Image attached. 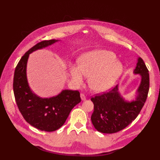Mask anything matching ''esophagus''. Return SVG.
<instances>
[{
  "label": "esophagus",
  "mask_w": 160,
  "mask_h": 160,
  "mask_svg": "<svg viewBox=\"0 0 160 160\" xmlns=\"http://www.w3.org/2000/svg\"><path fill=\"white\" fill-rule=\"evenodd\" d=\"M80 98H81V99H82V100H86V96H84V94H83V93L80 94Z\"/></svg>",
  "instance_id": "esophagus-1"
}]
</instances>
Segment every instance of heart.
Masks as SVG:
<instances>
[{"instance_id": "1", "label": "heart", "mask_w": 160, "mask_h": 160, "mask_svg": "<svg viewBox=\"0 0 160 160\" xmlns=\"http://www.w3.org/2000/svg\"><path fill=\"white\" fill-rule=\"evenodd\" d=\"M115 54L107 50H95L84 54L78 60V67H70V75L76 84L89 77V86L96 92H102L113 86L122 72V64Z\"/></svg>"}]
</instances>
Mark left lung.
<instances>
[{"label": "left lung", "instance_id": "obj_1", "mask_svg": "<svg viewBox=\"0 0 160 160\" xmlns=\"http://www.w3.org/2000/svg\"><path fill=\"white\" fill-rule=\"evenodd\" d=\"M134 73L142 77L135 101H125L118 92V85L108 92L91 98L94 111L91 119L97 131L103 133H115L127 127L138 117L149 90L148 70L141 58L138 60Z\"/></svg>", "mask_w": 160, "mask_h": 160}]
</instances>
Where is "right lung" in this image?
<instances>
[{"label": "right lung", "mask_w": 160, "mask_h": 160, "mask_svg": "<svg viewBox=\"0 0 160 160\" xmlns=\"http://www.w3.org/2000/svg\"><path fill=\"white\" fill-rule=\"evenodd\" d=\"M57 41L42 40L32 47L20 58L13 76V93L20 112L30 125L47 132L62 127L72 108L81 101L78 91L63 90L56 96L42 98L33 93L29 87L26 69L29 53Z\"/></svg>", "instance_id": "1"}]
</instances>
